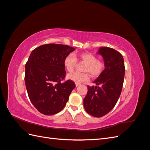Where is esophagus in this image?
Masks as SVG:
<instances>
[{"label":"esophagus","mask_w":150,"mask_h":150,"mask_svg":"<svg viewBox=\"0 0 150 150\" xmlns=\"http://www.w3.org/2000/svg\"><path fill=\"white\" fill-rule=\"evenodd\" d=\"M80 85V84L79 83H76V86L77 87V86H79Z\"/></svg>","instance_id":"obj_1"}]
</instances>
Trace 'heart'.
Segmentation results:
<instances>
[{
	"label": "heart",
	"instance_id": "b5f03b06",
	"mask_svg": "<svg viewBox=\"0 0 150 150\" xmlns=\"http://www.w3.org/2000/svg\"><path fill=\"white\" fill-rule=\"evenodd\" d=\"M79 59L86 63L84 71L89 72L92 76L96 77L101 74L104 69L103 61L97 59V57L90 52H82L78 54ZM77 58L73 53H70L65 57L64 59V66L68 72H72L77 64ZM67 78L74 81L76 83L86 82L89 79V75L87 72L80 73L78 72H72L67 74Z\"/></svg>",
	"mask_w": 150,
	"mask_h": 150
}]
</instances>
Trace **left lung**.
Segmentation results:
<instances>
[{
    "label": "left lung",
    "instance_id": "obj_1",
    "mask_svg": "<svg viewBox=\"0 0 150 150\" xmlns=\"http://www.w3.org/2000/svg\"><path fill=\"white\" fill-rule=\"evenodd\" d=\"M97 53L102 56L105 67L93 81L100 87L88 86V93L83 103L88 114L100 117L111 111L118 100L123 84L125 67L123 57L115 49L102 47Z\"/></svg>",
    "mask_w": 150,
    "mask_h": 150
}]
</instances>
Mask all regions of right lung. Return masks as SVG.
Masks as SVG:
<instances>
[{
	"label": "right lung",
	"mask_w": 150,
	"mask_h": 150,
	"mask_svg": "<svg viewBox=\"0 0 150 150\" xmlns=\"http://www.w3.org/2000/svg\"><path fill=\"white\" fill-rule=\"evenodd\" d=\"M75 48L66 45L44 44L34 49L25 64V83L31 103L45 115H53L66 106L75 88L65 78L64 59Z\"/></svg>",
	"instance_id": "obj_1"
}]
</instances>
